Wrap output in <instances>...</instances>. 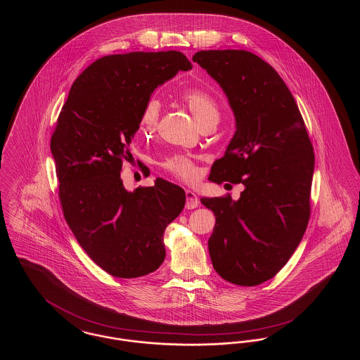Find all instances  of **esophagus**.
<instances>
[{
	"mask_svg": "<svg viewBox=\"0 0 360 360\" xmlns=\"http://www.w3.org/2000/svg\"><path fill=\"white\" fill-rule=\"evenodd\" d=\"M198 204H200V201H198L195 193L193 190H186V207L194 209L198 206Z\"/></svg>",
	"mask_w": 360,
	"mask_h": 360,
	"instance_id": "esophagus-1",
	"label": "esophagus"
}]
</instances>
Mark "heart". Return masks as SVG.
Segmentation results:
<instances>
[{
  "mask_svg": "<svg viewBox=\"0 0 360 360\" xmlns=\"http://www.w3.org/2000/svg\"><path fill=\"white\" fill-rule=\"evenodd\" d=\"M182 100L188 105L191 113L195 116V119L200 121L201 125L210 121H219L220 119V108L217 101L204 90L201 89H188L182 93ZM162 112V103L158 98H150L144 103L141 113H140V131L143 134H153L155 128L158 127V122L160 119ZM163 166L167 172H172L175 176L191 181L197 175V167L194 162L186 155L175 154L169 156Z\"/></svg>",
  "mask_w": 360,
  "mask_h": 360,
  "instance_id": "b5f03b06",
  "label": "heart"
}]
</instances>
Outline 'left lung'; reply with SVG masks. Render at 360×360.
Segmentation results:
<instances>
[{
	"mask_svg": "<svg viewBox=\"0 0 360 360\" xmlns=\"http://www.w3.org/2000/svg\"><path fill=\"white\" fill-rule=\"evenodd\" d=\"M193 60L221 86L236 120L209 179L244 185L238 201L201 198L216 216L209 254L225 281L257 286L288 263L307 231L313 146L290 90L257 55L209 50Z\"/></svg>",
	"mask_w": 360,
	"mask_h": 360,
	"instance_id": "8db88e82",
	"label": "left lung"
}]
</instances>
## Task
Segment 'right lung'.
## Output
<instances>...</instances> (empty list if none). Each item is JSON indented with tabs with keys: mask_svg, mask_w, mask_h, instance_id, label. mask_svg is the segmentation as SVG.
Segmentation results:
<instances>
[{
	"mask_svg": "<svg viewBox=\"0 0 360 360\" xmlns=\"http://www.w3.org/2000/svg\"><path fill=\"white\" fill-rule=\"evenodd\" d=\"M179 51L129 52L93 62L74 81L51 137L59 200L75 239L108 274L137 278L166 257L163 233L182 212L184 188L162 178L128 191L122 160L155 89L191 69Z\"/></svg>",
	"mask_w": 360,
	"mask_h": 360,
	"instance_id": "obj_1",
	"label": "right lung"
}]
</instances>
